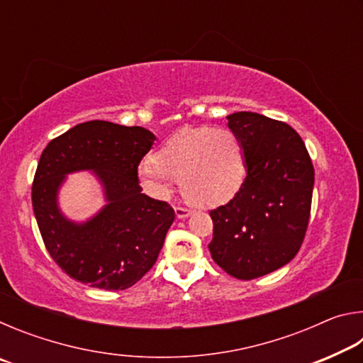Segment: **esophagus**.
I'll list each match as a JSON object with an SVG mask.
<instances>
[{
    "instance_id": "34e87169",
    "label": "esophagus",
    "mask_w": 363,
    "mask_h": 363,
    "mask_svg": "<svg viewBox=\"0 0 363 363\" xmlns=\"http://www.w3.org/2000/svg\"><path fill=\"white\" fill-rule=\"evenodd\" d=\"M174 211H176V218H177V219H186V218L190 216V210H187V208L176 206Z\"/></svg>"
}]
</instances>
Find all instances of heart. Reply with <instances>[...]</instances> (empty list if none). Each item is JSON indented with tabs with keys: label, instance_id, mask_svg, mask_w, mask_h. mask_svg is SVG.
<instances>
[{
	"label": "heart",
	"instance_id": "obj_1",
	"mask_svg": "<svg viewBox=\"0 0 363 363\" xmlns=\"http://www.w3.org/2000/svg\"><path fill=\"white\" fill-rule=\"evenodd\" d=\"M247 160L242 140L230 130L194 128L181 130L162 145L152 160L138 168V179L147 194L167 199L171 179L179 181L189 203L214 208L230 201L242 189Z\"/></svg>",
	"mask_w": 363,
	"mask_h": 363
}]
</instances>
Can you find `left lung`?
<instances>
[{
  "mask_svg": "<svg viewBox=\"0 0 363 363\" xmlns=\"http://www.w3.org/2000/svg\"><path fill=\"white\" fill-rule=\"evenodd\" d=\"M242 140L247 177L229 203L210 211L213 261L232 277L253 280L290 262L304 240L314 167L290 125L255 112L227 116Z\"/></svg>",
  "mask_w": 363,
  "mask_h": 363,
  "instance_id": "8db88e82",
  "label": "left lung"
}]
</instances>
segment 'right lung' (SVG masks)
Returning <instances> with one entry per match:
<instances>
[{"label":"right lung","instance_id":"obj_1","mask_svg":"<svg viewBox=\"0 0 363 363\" xmlns=\"http://www.w3.org/2000/svg\"><path fill=\"white\" fill-rule=\"evenodd\" d=\"M155 134L140 126L93 120L73 126L43 150L32 187L33 213L46 250L73 280L102 290H126L155 264L174 210L143 194L140 160ZM89 170L106 205L86 221L58 206L66 176Z\"/></svg>","mask_w":363,"mask_h":363}]
</instances>
